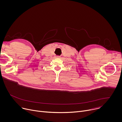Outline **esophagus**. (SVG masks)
I'll use <instances>...</instances> for the list:
<instances>
[{
  "mask_svg": "<svg viewBox=\"0 0 122 122\" xmlns=\"http://www.w3.org/2000/svg\"><path fill=\"white\" fill-rule=\"evenodd\" d=\"M56 58H60L61 56H56Z\"/></svg>",
  "mask_w": 122,
  "mask_h": 122,
  "instance_id": "1",
  "label": "esophagus"
}]
</instances>
